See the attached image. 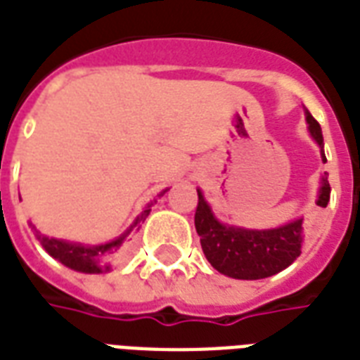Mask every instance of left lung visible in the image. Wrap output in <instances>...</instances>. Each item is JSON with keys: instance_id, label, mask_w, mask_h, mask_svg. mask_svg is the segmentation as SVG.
Instances as JSON below:
<instances>
[{"instance_id": "8db88e82", "label": "left lung", "mask_w": 360, "mask_h": 360, "mask_svg": "<svg viewBox=\"0 0 360 360\" xmlns=\"http://www.w3.org/2000/svg\"><path fill=\"white\" fill-rule=\"evenodd\" d=\"M309 134L319 143L323 162V131L319 122L306 111ZM330 200V185L323 177L317 205L326 207ZM194 226L200 236L205 259L217 271L234 279H262L285 270L298 257L302 247V219L274 230H245L224 226L211 213L202 192H198V207Z\"/></svg>"}]
</instances>
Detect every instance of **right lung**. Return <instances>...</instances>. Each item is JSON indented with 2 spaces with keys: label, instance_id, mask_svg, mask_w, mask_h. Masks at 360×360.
Here are the masks:
<instances>
[{
  "label": "right lung",
  "instance_id": "add662e5",
  "mask_svg": "<svg viewBox=\"0 0 360 360\" xmlns=\"http://www.w3.org/2000/svg\"><path fill=\"white\" fill-rule=\"evenodd\" d=\"M166 192V191H164ZM162 192V194H164ZM150 202L141 215L137 217L136 224L131 226V229L139 230V223H143L147 215L150 213ZM130 229V230H131ZM126 234L119 240L111 241V243H105V245H81V243H68V241L62 240H54V238H41L39 240L45 247V251L51 257H54L56 260H60L62 264L71 268V270L77 271H84V274H100L103 270H109V266L117 259V255L120 253V245H122V241H124Z\"/></svg>",
  "mask_w": 360,
  "mask_h": 360
}]
</instances>
